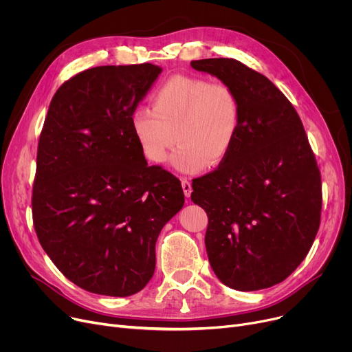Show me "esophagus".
Listing matches in <instances>:
<instances>
[{
    "label": "esophagus",
    "instance_id": "obj_1",
    "mask_svg": "<svg viewBox=\"0 0 352 352\" xmlns=\"http://www.w3.org/2000/svg\"><path fill=\"white\" fill-rule=\"evenodd\" d=\"M181 187H182V191H184V195H186L187 198L191 197V192H192V187H191V182L188 178H181Z\"/></svg>",
    "mask_w": 352,
    "mask_h": 352
}]
</instances>
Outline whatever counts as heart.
I'll return each instance as SVG.
<instances>
[{"label":"heart","instance_id":"obj_1","mask_svg":"<svg viewBox=\"0 0 352 352\" xmlns=\"http://www.w3.org/2000/svg\"><path fill=\"white\" fill-rule=\"evenodd\" d=\"M151 105L131 114L134 137L150 162L164 164L175 140L170 162L182 174H197L231 153L241 124V102L231 85L174 76L155 89Z\"/></svg>","mask_w":352,"mask_h":352}]
</instances>
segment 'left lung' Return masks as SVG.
<instances>
[{
    "instance_id": "left-lung-1",
    "label": "left lung",
    "mask_w": 352,
    "mask_h": 352,
    "mask_svg": "<svg viewBox=\"0 0 352 352\" xmlns=\"http://www.w3.org/2000/svg\"><path fill=\"white\" fill-rule=\"evenodd\" d=\"M231 85L241 124L218 168L192 182L206 210V248L218 280L238 291L284 281L320 228L321 174L292 104L263 74L232 58L191 61Z\"/></svg>"
}]
</instances>
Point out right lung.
<instances>
[{"label":"right lung","mask_w":352,"mask_h":352,"mask_svg":"<svg viewBox=\"0 0 352 352\" xmlns=\"http://www.w3.org/2000/svg\"><path fill=\"white\" fill-rule=\"evenodd\" d=\"M161 71L148 63L89 68L51 100L36 153L34 227L51 261L85 291H141L155 270L157 238L184 206L181 182L148 166L131 128Z\"/></svg>","instance_id":"obj_1"}]
</instances>
